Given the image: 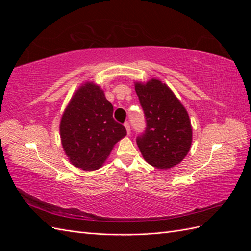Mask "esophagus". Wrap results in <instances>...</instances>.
I'll list each match as a JSON object with an SVG mask.
<instances>
[{"mask_svg":"<svg viewBox=\"0 0 251 251\" xmlns=\"http://www.w3.org/2000/svg\"><path fill=\"white\" fill-rule=\"evenodd\" d=\"M125 127L126 128L127 135H130V134H131V126H130V124H128L127 121H126V123H125Z\"/></svg>","mask_w":251,"mask_h":251,"instance_id":"esophagus-1","label":"esophagus"}]
</instances>
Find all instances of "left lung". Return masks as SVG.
Wrapping results in <instances>:
<instances>
[{
    "mask_svg": "<svg viewBox=\"0 0 251 251\" xmlns=\"http://www.w3.org/2000/svg\"><path fill=\"white\" fill-rule=\"evenodd\" d=\"M146 117V128L136 142L149 164L168 170L180 163L192 146L188 114L172 90L160 80L135 83Z\"/></svg>",
    "mask_w": 251,
    "mask_h": 251,
    "instance_id": "left-lung-1",
    "label": "left lung"
}]
</instances>
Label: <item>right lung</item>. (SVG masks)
Returning a JSON list of instances; mask_svg holds the SVG:
<instances>
[{"label": "right lung", "mask_w": 251, "mask_h": 251, "mask_svg": "<svg viewBox=\"0 0 251 251\" xmlns=\"http://www.w3.org/2000/svg\"><path fill=\"white\" fill-rule=\"evenodd\" d=\"M60 138L70 162L85 171L100 169L126 130L113 118V105L94 83L81 86L65 110Z\"/></svg>", "instance_id": "add662e5"}]
</instances>
